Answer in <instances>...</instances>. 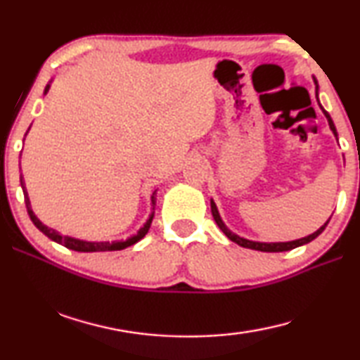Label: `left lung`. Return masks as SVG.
Wrapping results in <instances>:
<instances>
[{
    "label": "left lung",
    "instance_id": "8db88e82",
    "mask_svg": "<svg viewBox=\"0 0 360 360\" xmlns=\"http://www.w3.org/2000/svg\"><path fill=\"white\" fill-rule=\"evenodd\" d=\"M314 84H316V98H318L319 85H318V81H316V79H314ZM319 108L322 109V112H324V115L327 117L328 127H330L332 133H333L335 138H337V141H338V133H337V129H335V124H333V120H332V117H330V114H328V112L326 111V109L322 108L321 103H319ZM211 212H212V217H214L216 224L219 225V229H221V230L224 231L225 236H227L229 240H231L233 243H236V245H240V246H243V248L254 249V251H262V252H284V251H290V249H295V248H298V246L307 245V243L313 241L314 238H318V236H319V235L322 233V231H324V229L327 227L328 221H330V217H328V221H327L324 225H321V227H319L318 230H316L314 233L304 236V238H300V240H294V241H279V243H264V241L246 240V238H243V236L233 233V231H231V230L227 227V225L224 224L222 217H221V214H219V211H217V206H216L214 200H212V198H211Z\"/></svg>",
    "mask_w": 360,
    "mask_h": 360
}]
</instances>
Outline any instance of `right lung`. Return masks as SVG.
<instances>
[{"instance_id": "obj_1", "label": "right lung", "mask_w": 360, "mask_h": 360, "mask_svg": "<svg viewBox=\"0 0 360 360\" xmlns=\"http://www.w3.org/2000/svg\"><path fill=\"white\" fill-rule=\"evenodd\" d=\"M51 84H52V79L51 82L46 85L44 89V95H47L49 89H51ZM30 129H32V125H30ZM28 129V131H30ZM27 131V133H28ZM25 133V136H27ZM23 141H25V138H23ZM20 186H22V191H23V197H25V205H27V211H28V216L32 219L33 224L38 227L42 233H44L47 238H51L52 241L58 243V245H62L68 249H72V251H77V252H106V251H120V249H125L131 245H135L139 240H143L146 233H148L149 229H150V224H152V219H154V210H155V202H157V191H154V193L150 195V206H152V212L148 217V221L144 222V225L141 229H139L135 235L129 236L127 240H115V241H87V240H81V238H72L70 235H62L60 231L53 230L51 227H47L46 224H42L38 216L34 214L33 210H32V203H30V198H28V192H27V187H25V181H23V176L20 174Z\"/></svg>"}]
</instances>
